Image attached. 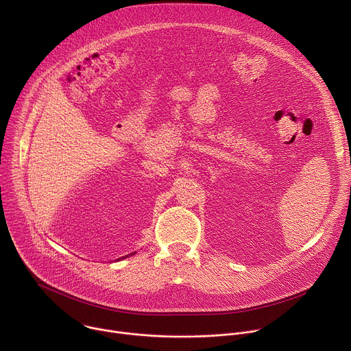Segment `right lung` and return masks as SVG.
Segmentation results:
<instances>
[{
  "label": "right lung",
  "mask_w": 351,
  "mask_h": 351,
  "mask_svg": "<svg viewBox=\"0 0 351 351\" xmlns=\"http://www.w3.org/2000/svg\"><path fill=\"white\" fill-rule=\"evenodd\" d=\"M133 254H134V253H133ZM123 258H125V257H123Z\"/></svg>",
  "instance_id": "obj_1"
}]
</instances>
